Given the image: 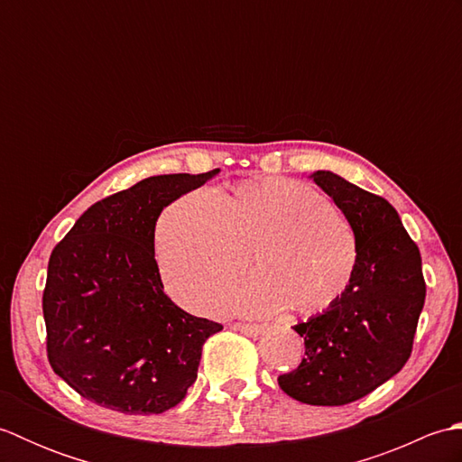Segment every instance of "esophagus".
Wrapping results in <instances>:
<instances>
[{"instance_id": "1", "label": "esophagus", "mask_w": 462, "mask_h": 462, "mask_svg": "<svg viewBox=\"0 0 462 462\" xmlns=\"http://www.w3.org/2000/svg\"><path fill=\"white\" fill-rule=\"evenodd\" d=\"M232 329H236V331L244 333V336H250V337H258L263 331V328L256 326V323H234Z\"/></svg>"}]
</instances>
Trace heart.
Here are the masks:
<instances>
[{"label":"heart","instance_id":"1","mask_svg":"<svg viewBox=\"0 0 462 462\" xmlns=\"http://www.w3.org/2000/svg\"><path fill=\"white\" fill-rule=\"evenodd\" d=\"M154 250L166 290L199 311L236 288L250 252L258 278L234 300L244 313L326 311L357 266V236L346 216L313 186L286 176L180 196L161 214Z\"/></svg>","mask_w":462,"mask_h":462}]
</instances>
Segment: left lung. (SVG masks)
Returning <instances> with one entry per match:
<instances>
[{
  "label": "left lung",
  "mask_w": 462,
  "mask_h": 462,
  "mask_svg": "<svg viewBox=\"0 0 462 462\" xmlns=\"http://www.w3.org/2000/svg\"><path fill=\"white\" fill-rule=\"evenodd\" d=\"M357 236V266L339 301L293 326L306 357L283 373V393L308 405H347L403 369L425 303L420 254L385 199L329 171L311 174Z\"/></svg>",
  "instance_id": "8db88e82"
}]
</instances>
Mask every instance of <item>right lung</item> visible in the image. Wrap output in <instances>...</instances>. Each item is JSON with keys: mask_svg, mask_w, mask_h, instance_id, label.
Instances as JSON below:
<instances>
[{"mask_svg": "<svg viewBox=\"0 0 462 462\" xmlns=\"http://www.w3.org/2000/svg\"><path fill=\"white\" fill-rule=\"evenodd\" d=\"M161 174L95 202L51 252L43 290L47 359L81 397L125 415L179 405L220 323L166 296L154 260L162 208L210 180Z\"/></svg>", "mask_w": 462, "mask_h": 462, "instance_id": "obj_1", "label": "right lung"}]
</instances>
